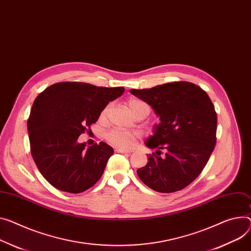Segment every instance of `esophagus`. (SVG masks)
Wrapping results in <instances>:
<instances>
[{
    "mask_svg": "<svg viewBox=\"0 0 251 251\" xmlns=\"http://www.w3.org/2000/svg\"><path fill=\"white\" fill-rule=\"evenodd\" d=\"M114 151L117 152H122V153H130L131 152V151H129V150H124V149H120V148H117Z\"/></svg>",
    "mask_w": 251,
    "mask_h": 251,
    "instance_id": "1",
    "label": "esophagus"
}]
</instances>
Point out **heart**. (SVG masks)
<instances>
[{
	"instance_id": "obj_1",
	"label": "heart",
	"mask_w": 251,
	"mask_h": 251,
	"mask_svg": "<svg viewBox=\"0 0 251 251\" xmlns=\"http://www.w3.org/2000/svg\"><path fill=\"white\" fill-rule=\"evenodd\" d=\"M127 106L131 113L137 117V115L141 113H146L147 115L150 112L149 106L142 100L138 99H130L127 100ZM110 106L107 105L101 112L100 118L104 120L106 118V115L109 111ZM138 133L136 132H130V131H125V130H118V129H112L106 132L105 138L106 140L117 147L124 148V149H128L131 148L134 145V142L138 139Z\"/></svg>"
}]
</instances>
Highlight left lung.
<instances>
[{
    "label": "left lung",
    "mask_w": 251,
    "mask_h": 251,
    "mask_svg": "<svg viewBox=\"0 0 251 251\" xmlns=\"http://www.w3.org/2000/svg\"><path fill=\"white\" fill-rule=\"evenodd\" d=\"M129 92L151 106L160 124L145 145L156 149L137 174L151 189L173 193L194 181L216 144L217 115L208 94L198 85L171 82ZM166 152L160 156L161 150Z\"/></svg>",
    "instance_id": "left-lung-1"
}]
</instances>
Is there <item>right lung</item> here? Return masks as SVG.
Wrapping results in <instances>:
<instances>
[{
    "label": "right lung",
    "mask_w": 251,
    "mask_h": 251,
    "mask_svg": "<svg viewBox=\"0 0 251 251\" xmlns=\"http://www.w3.org/2000/svg\"><path fill=\"white\" fill-rule=\"evenodd\" d=\"M124 91V87L59 82L37 96L27 124L31 153L53 187L77 194L100 179L113 149L104 142L86 147L78 138Z\"/></svg>",
    "instance_id": "right-lung-1"
}]
</instances>
